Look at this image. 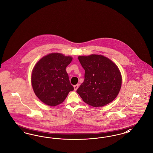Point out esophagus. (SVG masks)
Wrapping results in <instances>:
<instances>
[{"label": "esophagus", "mask_w": 153, "mask_h": 153, "mask_svg": "<svg viewBox=\"0 0 153 153\" xmlns=\"http://www.w3.org/2000/svg\"><path fill=\"white\" fill-rule=\"evenodd\" d=\"M74 91H77V89H78L79 88V84H77V85H75L74 86Z\"/></svg>", "instance_id": "esophagus-1"}]
</instances>
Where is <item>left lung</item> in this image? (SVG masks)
<instances>
[{"mask_svg":"<svg viewBox=\"0 0 153 153\" xmlns=\"http://www.w3.org/2000/svg\"><path fill=\"white\" fill-rule=\"evenodd\" d=\"M78 58L85 70L84 81L77 90L81 98L93 107H101L113 101L122 84L116 65L102 55L79 56Z\"/></svg>","mask_w":153,"mask_h":153,"instance_id":"8db88e82","label":"left lung"}]
</instances>
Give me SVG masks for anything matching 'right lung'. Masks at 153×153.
Returning <instances> with one entry per match:
<instances>
[{"label": "right lung", "instance_id": "1", "mask_svg": "<svg viewBox=\"0 0 153 153\" xmlns=\"http://www.w3.org/2000/svg\"><path fill=\"white\" fill-rule=\"evenodd\" d=\"M72 57L52 53L42 58L33 69L31 82L37 97L47 105L61 104L69 92L74 90L70 83L66 67Z\"/></svg>", "mask_w": 153, "mask_h": 153}]
</instances>
